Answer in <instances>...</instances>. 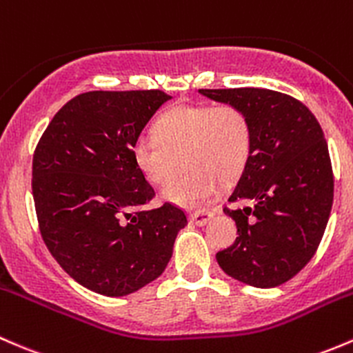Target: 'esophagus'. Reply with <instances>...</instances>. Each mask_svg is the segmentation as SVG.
I'll use <instances>...</instances> for the list:
<instances>
[{"instance_id": "1", "label": "esophagus", "mask_w": 353, "mask_h": 353, "mask_svg": "<svg viewBox=\"0 0 353 353\" xmlns=\"http://www.w3.org/2000/svg\"><path fill=\"white\" fill-rule=\"evenodd\" d=\"M210 219H212V212H207V210H197L190 214V223H194L195 226H205Z\"/></svg>"}]
</instances>
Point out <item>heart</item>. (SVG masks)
Segmentation results:
<instances>
[{"label":"heart","instance_id":"heart-1","mask_svg":"<svg viewBox=\"0 0 353 353\" xmlns=\"http://www.w3.org/2000/svg\"><path fill=\"white\" fill-rule=\"evenodd\" d=\"M252 151V123L234 105H181L152 123V139L141 137L134 163L150 183L163 187L175 176L178 159L185 173L163 190L175 205L197 209L214 199L219 180L230 183L245 170Z\"/></svg>","mask_w":353,"mask_h":353}]
</instances>
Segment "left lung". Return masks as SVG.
<instances>
[{"mask_svg":"<svg viewBox=\"0 0 353 353\" xmlns=\"http://www.w3.org/2000/svg\"><path fill=\"white\" fill-rule=\"evenodd\" d=\"M241 108L252 123L248 163L224 209L238 228L234 245L216 255L236 281L277 287L303 270L318 250L333 203V172L321 125L306 105L263 88L199 90Z\"/></svg>","mask_w":353,"mask_h":353,"instance_id":"obj_1","label":"left lung"}]
</instances>
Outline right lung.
Here are the masks:
<instances>
[{"label":"right lung","instance_id":"add662e5","mask_svg":"<svg viewBox=\"0 0 353 353\" xmlns=\"http://www.w3.org/2000/svg\"><path fill=\"white\" fill-rule=\"evenodd\" d=\"M170 98L159 90L81 93L35 148L32 192L43 243L69 277L101 296H127L158 279L187 226L172 203L141 209L154 190L132 156Z\"/></svg>","mask_w":353,"mask_h":353}]
</instances>
